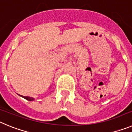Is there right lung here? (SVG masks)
<instances>
[{
  "instance_id": "1",
  "label": "right lung",
  "mask_w": 132,
  "mask_h": 132,
  "mask_svg": "<svg viewBox=\"0 0 132 132\" xmlns=\"http://www.w3.org/2000/svg\"><path fill=\"white\" fill-rule=\"evenodd\" d=\"M20 96L23 97L24 98L26 99L27 101H34V98H32V97H29V96H21V95H20Z\"/></svg>"
}]
</instances>
